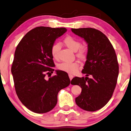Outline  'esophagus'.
Wrapping results in <instances>:
<instances>
[{
  "label": "esophagus",
  "mask_w": 131,
  "mask_h": 131,
  "mask_svg": "<svg viewBox=\"0 0 131 131\" xmlns=\"http://www.w3.org/2000/svg\"><path fill=\"white\" fill-rule=\"evenodd\" d=\"M69 77L70 80H72V78H73V75L72 74H69Z\"/></svg>",
  "instance_id": "obj_1"
}]
</instances>
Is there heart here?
Here are the masks:
<instances>
[{
  "label": "heart",
  "mask_w": 131,
  "mask_h": 131,
  "mask_svg": "<svg viewBox=\"0 0 131 131\" xmlns=\"http://www.w3.org/2000/svg\"><path fill=\"white\" fill-rule=\"evenodd\" d=\"M65 45L69 49L73 51H77L76 55L78 58L84 59L87 56V49L86 47L81 46V43L78 39L72 36L66 37L63 39ZM61 49V45L59 43H54L51 48V54L54 59H57L59 56V51ZM58 68L59 70L69 73H75L77 72L79 64L77 62H63L59 63Z\"/></svg>",
  "instance_id": "1"
}]
</instances>
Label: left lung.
<instances>
[{
    "instance_id": "obj_1",
    "label": "left lung",
    "mask_w": 131,
    "mask_h": 131,
    "mask_svg": "<svg viewBox=\"0 0 131 131\" xmlns=\"http://www.w3.org/2000/svg\"><path fill=\"white\" fill-rule=\"evenodd\" d=\"M72 31L88 43L86 61L82 70L86 77H75L71 81L82 88L75 103L85 111H96L108 103L115 90L119 70L117 56L111 42L100 31L81 28H72ZM90 75L91 79L87 77Z\"/></svg>"
}]
</instances>
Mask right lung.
Listing matches in <instances>:
<instances>
[{
    "instance_id": "right-lung-1",
    "label": "right lung",
    "mask_w": 131,
    "mask_h": 131,
    "mask_svg": "<svg viewBox=\"0 0 131 131\" xmlns=\"http://www.w3.org/2000/svg\"><path fill=\"white\" fill-rule=\"evenodd\" d=\"M66 31L64 27H35L16 47L11 67L15 91L21 103L33 112L52 110L57 103L59 90L70 84L67 73L62 70H56V74L49 80L45 78L54 71L51 46Z\"/></svg>"
}]
</instances>
